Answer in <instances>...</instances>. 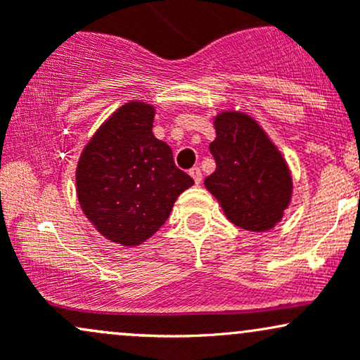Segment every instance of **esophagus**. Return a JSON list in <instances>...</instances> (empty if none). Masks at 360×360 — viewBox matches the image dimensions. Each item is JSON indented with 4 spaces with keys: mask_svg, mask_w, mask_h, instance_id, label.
I'll return each instance as SVG.
<instances>
[{
    "mask_svg": "<svg viewBox=\"0 0 360 360\" xmlns=\"http://www.w3.org/2000/svg\"><path fill=\"white\" fill-rule=\"evenodd\" d=\"M189 174H191V177L194 179V183L196 184H200L201 183V169L200 167H193V169H189Z\"/></svg>",
    "mask_w": 360,
    "mask_h": 360,
    "instance_id": "esophagus-1",
    "label": "esophagus"
}]
</instances>
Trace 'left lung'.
<instances>
[{"label":"left lung","instance_id":"8db88e82","mask_svg":"<svg viewBox=\"0 0 360 360\" xmlns=\"http://www.w3.org/2000/svg\"><path fill=\"white\" fill-rule=\"evenodd\" d=\"M217 139L210 143L217 169L205 186L233 225L267 232L289 206L292 179L278 147L249 115L223 111L214 117Z\"/></svg>","mask_w":360,"mask_h":360}]
</instances>
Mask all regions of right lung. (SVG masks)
<instances>
[{
    "mask_svg": "<svg viewBox=\"0 0 360 360\" xmlns=\"http://www.w3.org/2000/svg\"><path fill=\"white\" fill-rule=\"evenodd\" d=\"M155 110L143 101L120 106L89 140L76 169L77 200L103 237L125 247L150 238L174 201L194 184L172 150L152 134Z\"/></svg>",
    "mask_w": 360,
    "mask_h": 360,
    "instance_id": "obj_1",
    "label": "right lung"
}]
</instances>
